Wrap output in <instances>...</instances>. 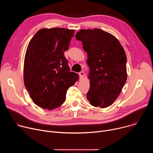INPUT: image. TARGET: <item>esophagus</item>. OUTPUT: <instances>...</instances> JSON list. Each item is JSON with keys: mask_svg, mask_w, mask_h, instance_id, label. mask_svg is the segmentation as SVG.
<instances>
[{"mask_svg": "<svg viewBox=\"0 0 153 153\" xmlns=\"http://www.w3.org/2000/svg\"><path fill=\"white\" fill-rule=\"evenodd\" d=\"M79 76H80L81 78H83V76H85V73H84L83 71H81V72H80V73H79Z\"/></svg>", "mask_w": 153, "mask_h": 153, "instance_id": "obj_1", "label": "esophagus"}]
</instances>
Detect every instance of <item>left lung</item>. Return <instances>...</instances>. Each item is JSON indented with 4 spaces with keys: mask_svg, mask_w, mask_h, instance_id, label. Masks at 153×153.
I'll return each mask as SVG.
<instances>
[{
    "mask_svg": "<svg viewBox=\"0 0 153 153\" xmlns=\"http://www.w3.org/2000/svg\"><path fill=\"white\" fill-rule=\"evenodd\" d=\"M87 53L90 87L86 99L101 108L111 105L126 81V56L113 34L100 29L80 30L76 34Z\"/></svg>",
    "mask_w": 153,
    "mask_h": 153,
    "instance_id": "1",
    "label": "left lung"
}]
</instances>
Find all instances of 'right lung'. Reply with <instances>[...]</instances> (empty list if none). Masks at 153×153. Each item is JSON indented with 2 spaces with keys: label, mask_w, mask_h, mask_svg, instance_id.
I'll list each match as a JSON object with an SVG mask.
<instances>
[{
  "label": "right lung",
  "mask_w": 153,
  "mask_h": 153,
  "mask_svg": "<svg viewBox=\"0 0 153 153\" xmlns=\"http://www.w3.org/2000/svg\"><path fill=\"white\" fill-rule=\"evenodd\" d=\"M74 30L62 28L39 30L28 45L24 67L25 88L34 103L53 110L61 106L68 89L79 79L70 72L64 51Z\"/></svg>",
  "instance_id": "add662e5"
}]
</instances>
